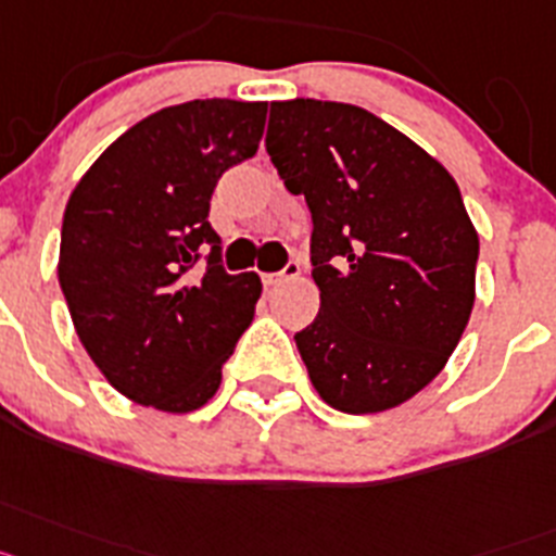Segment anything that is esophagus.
Instances as JSON below:
<instances>
[{"instance_id": "obj_1", "label": "esophagus", "mask_w": 556, "mask_h": 556, "mask_svg": "<svg viewBox=\"0 0 556 556\" xmlns=\"http://www.w3.org/2000/svg\"><path fill=\"white\" fill-rule=\"evenodd\" d=\"M299 274H302V263H299V260H288L282 271L265 274V285H282L288 282V279H296Z\"/></svg>"}]
</instances>
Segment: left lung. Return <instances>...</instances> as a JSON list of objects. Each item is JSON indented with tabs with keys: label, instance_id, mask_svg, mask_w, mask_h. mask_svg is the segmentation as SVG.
Here are the masks:
<instances>
[{
	"label": "left lung",
	"instance_id": "obj_1",
	"mask_svg": "<svg viewBox=\"0 0 556 556\" xmlns=\"http://www.w3.org/2000/svg\"><path fill=\"white\" fill-rule=\"evenodd\" d=\"M265 151L313 218L321 307L293 336L313 389L344 414L412 400L447 364L476 302L479 235L458 185L350 103H271Z\"/></svg>",
	"mask_w": 556,
	"mask_h": 556
}]
</instances>
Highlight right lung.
I'll use <instances>...</instances> for the list:
<instances>
[{"label": "right lung", "instance_id": "add662e5", "mask_svg": "<svg viewBox=\"0 0 556 556\" xmlns=\"http://www.w3.org/2000/svg\"><path fill=\"white\" fill-rule=\"evenodd\" d=\"M268 103L190 100L111 142L72 190L58 282L77 338L119 394L187 414L218 392L254 318L257 274H226L210 201L257 153ZM198 258L207 265L190 275Z\"/></svg>", "mask_w": 556, "mask_h": 556}]
</instances>
